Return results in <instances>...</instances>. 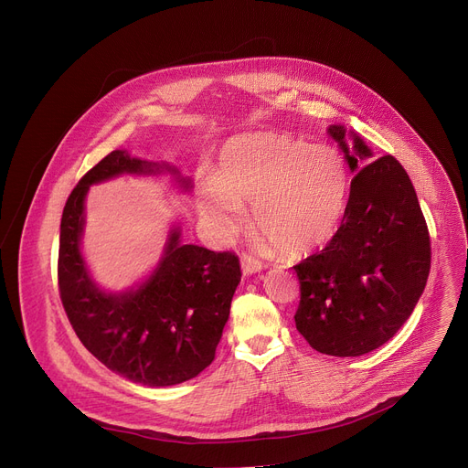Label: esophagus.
<instances>
[{
	"label": "esophagus",
	"instance_id": "esophagus-1",
	"mask_svg": "<svg viewBox=\"0 0 468 468\" xmlns=\"http://www.w3.org/2000/svg\"><path fill=\"white\" fill-rule=\"evenodd\" d=\"M240 265H242V273L244 275H252V273H258V271H261V269H263L261 261L256 260L254 256H249V254H242Z\"/></svg>",
	"mask_w": 468,
	"mask_h": 468
}]
</instances>
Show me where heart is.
<instances>
[{
	"label": "heart",
	"mask_w": 468,
	"mask_h": 468,
	"mask_svg": "<svg viewBox=\"0 0 468 468\" xmlns=\"http://www.w3.org/2000/svg\"><path fill=\"white\" fill-rule=\"evenodd\" d=\"M351 191L349 163L337 147L281 133H247L219 150L214 180L201 189L216 229L235 235L252 205L260 242L288 256L321 247L337 231Z\"/></svg>",
	"instance_id": "heart-1"
}]
</instances>
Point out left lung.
<instances>
[{
  "mask_svg": "<svg viewBox=\"0 0 468 468\" xmlns=\"http://www.w3.org/2000/svg\"><path fill=\"white\" fill-rule=\"evenodd\" d=\"M328 133L356 175L326 249L293 265L300 281L293 321L314 351L360 356L381 347L413 313L431 271V237L404 166L392 155L367 164L372 152L356 134L349 154L346 129L332 125Z\"/></svg>",
  "mask_w": 468,
  "mask_h": 468,
  "instance_id": "obj_1",
  "label": "left lung"
}]
</instances>
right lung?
<instances>
[{
  "mask_svg": "<svg viewBox=\"0 0 468 468\" xmlns=\"http://www.w3.org/2000/svg\"><path fill=\"white\" fill-rule=\"evenodd\" d=\"M161 170L178 172L122 150L108 154L71 189L58 247V292L71 328L112 372L147 387L176 385L210 366L240 281L235 252L180 244L178 231L170 233L159 267L138 290L106 293L90 281L80 252L89 186ZM180 182L189 187V180Z\"/></svg>",
  "mask_w": 468,
  "mask_h": 468,
  "instance_id": "1",
  "label": "right lung"
}]
</instances>
